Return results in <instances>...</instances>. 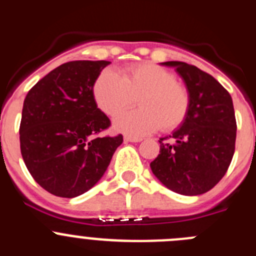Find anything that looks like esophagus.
Segmentation results:
<instances>
[{
    "label": "esophagus",
    "instance_id": "34e87169",
    "mask_svg": "<svg viewBox=\"0 0 256 256\" xmlns=\"http://www.w3.org/2000/svg\"><path fill=\"white\" fill-rule=\"evenodd\" d=\"M124 141H126V142H141L142 138H141V137H132V136H126V137H124Z\"/></svg>",
    "mask_w": 256,
    "mask_h": 256
}]
</instances>
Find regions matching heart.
Segmentation results:
<instances>
[{
	"mask_svg": "<svg viewBox=\"0 0 256 256\" xmlns=\"http://www.w3.org/2000/svg\"><path fill=\"white\" fill-rule=\"evenodd\" d=\"M97 106L108 116H116L138 100L140 108L116 118L114 126L130 136H144L162 128L164 132L177 130L186 120L191 94L172 72L151 64H132L120 76L105 70L94 86Z\"/></svg>",
	"mask_w": 256,
	"mask_h": 256,
	"instance_id": "obj_1",
	"label": "heart"
}]
</instances>
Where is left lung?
<instances>
[{
	"mask_svg": "<svg viewBox=\"0 0 256 256\" xmlns=\"http://www.w3.org/2000/svg\"><path fill=\"white\" fill-rule=\"evenodd\" d=\"M182 76L191 94L186 120L173 134L160 138V154L150 166L172 191L195 196L210 191L223 178L234 154L236 116L232 97L214 76L195 65L166 61ZM172 138L174 144L168 142Z\"/></svg>",
	"mask_w": 256,
	"mask_h": 256,
	"instance_id": "left-lung-1",
	"label": "left lung"
}]
</instances>
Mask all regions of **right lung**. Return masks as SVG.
Here are the masks:
<instances>
[{
    "label": "right lung",
    "mask_w": 256,
    "mask_h": 256,
    "mask_svg": "<svg viewBox=\"0 0 256 256\" xmlns=\"http://www.w3.org/2000/svg\"><path fill=\"white\" fill-rule=\"evenodd\" d=\"M110 61L60 65L29 90L20 122V151L32 177L58 198L96 184L123 136L101 137L112 122L97 108L94 86Z\"/></svg>",
    "instance_id": "add662e5"
}]
</instances>
